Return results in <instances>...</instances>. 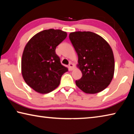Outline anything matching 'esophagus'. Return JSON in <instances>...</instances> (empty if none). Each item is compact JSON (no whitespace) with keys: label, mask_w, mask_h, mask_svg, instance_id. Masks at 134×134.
I'll list each match as a JSON object with an SVG mask.
<instances>
[{"label":"esophagus","mask_w":134,"mask_h":134,"mask_svg":"<svg viewBox=\"0 0 134 134\" xmlns=\"http://www.w3.org/2000/svg\"><path fill=\"white\" fill-rule=\"evenodd\" d=\"M69 68L70 70H72L74 69V64H72V63L70 62L69 64Z\"/></svg>","instance_id":"1"}]
</instances>
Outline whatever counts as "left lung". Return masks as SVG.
Masks as SVG:
<instances>
[{"mask_svg": "<svg viewBox=\"0 0 134 134\" xmlns=\"http://www.w3.org/2000/svg\"><path fill=\"white\" fill-rule=\"evenodd\" d=\"M69 38L77 53L80 79L76 80L77 87L86 93L102 91L112 81L115 70L112 49L100 36L92 32H74Z\"/></svg>", "mask_w": 134, "mask_h": 134, "instance_id": "8db88e82", "label": "left lung"}]
</instances>
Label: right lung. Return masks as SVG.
I'll return each mask as SVG.
<instances>
[{"mask_svg": "<svg viewBox=\"0 0 134 134\" xmlns=\"http://www.w3.org/2000/svg\"><path fill=\"white\" fill-rule=\"evenodd\" d=\"M66 37L65 32L49 29L37 34L26 45L22 57V74L27 85L36 92H52L68 71L55 53L57 46Z\"/></svg>", "mask_w": 134, "mask_h": 134, "instance_id": "obj_1", "label": "right lung"}]
</instances>
